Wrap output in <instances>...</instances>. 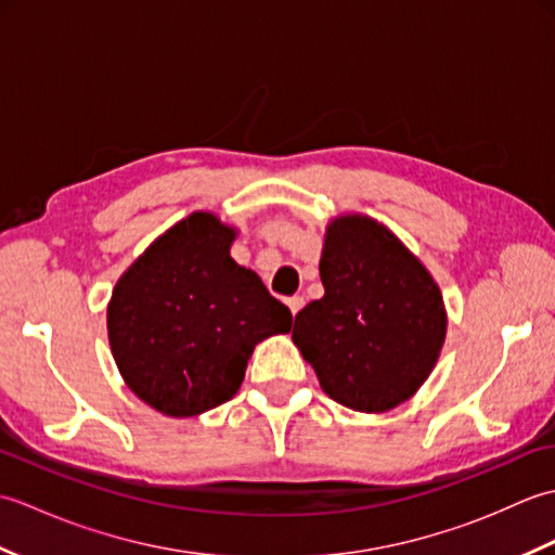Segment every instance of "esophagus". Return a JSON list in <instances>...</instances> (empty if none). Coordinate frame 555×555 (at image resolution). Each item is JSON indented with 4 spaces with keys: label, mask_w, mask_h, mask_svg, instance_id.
Wrapping results in <instances>:
<instances>
[{
    "label": "esophagus",
    "mask_w": 555,
    "mask_h": 555,
    "mask_svg": "<svg viewBox=\"0 0 555 555\" xmlns=\"http://www.w3.org/2000/svg\"><path fill=\"white\" fill-rule=\"evenodd\" d=\"M286 305H288V310H291V314L296 317L300 310H302V305H305V300H302V296H293V298H288L286 300Z\"/></svg>",
    "instance_id": "obj_1"
}]
</instances>
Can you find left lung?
Returning <instances> with one entry per match:
<instances>
[{
    "label": "left lung",
    "mask_w": 555,
    "mask_h": 555,
    "mask_svg": "<svg viewBox=\"0 0 555 555\" xmlns=\"http://www.w3.org/2000/svg\"><path fill=\"white\" fill-rule=\"evenodd\" d=\"M324 296L296 314L293 344L322 391L358 412L393 410L420 391L446 340V305L429 269L367 215L328 221Z\"/></svg>",
    "instance_id": "obj_1"
}]
</instances>
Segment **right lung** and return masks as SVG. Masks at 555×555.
Returning a JSON list of instances; mask_svg holds the SVG:
<instances>
[{
  "mask_svg": "<svg viewBox=\"0 0 555 555\" xmlns=\"http://www.w3.org/2000/svg\"><path fill=\"white\" fill-rule=\"evenodd\" d=\"M238 229L215 211L176 221L116 281L107 334L126 386L169 417L227 403L259 340L291 332V310L231 257Z\"/></svg>",
  "mask_w": 555,
  "mask_h": 555,
  "instance_id": "1",
  "label": "right lung"
}]
</instances>
